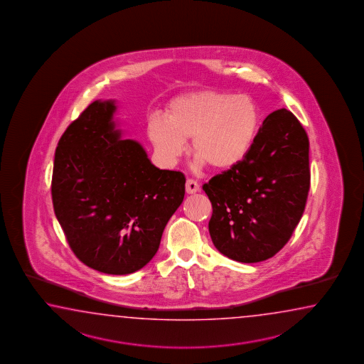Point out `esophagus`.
<instances>
[{"mask_svg": "<svg viewBox=\"0 0 364 364\" xmlns=\"http://www.w3.org/2000/svg\"><path fill=\"white\" fill-rule=\"evenodd\" d=\"M199 191V183L193 179H187L186 182V193H195Z\"/></svg>", "mask_w": 364, "mask_h": 364, "instance_id": "esophagus-1", "label": "esophagus"}]
</instances>
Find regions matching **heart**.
I'll list each match as a JSON object with an SVG mask.
<instances>
[{"label":"heart","mask_w":364,"mask_h":364,"mask_svg":"<svg viewBox=\"0 0 364 364\" xmlns=\"http://www.w3.org/2000/svg\"><path fill=\"white\" fill-rule=\"evenodd\" d=\"M259 122V109L247 96L203 90L174 97L164 118L149 119L147 134L166 163H176L191 138L190 152L199 165L226 171L246 157Z\"/></svg>","instance_id":"1"}]
</instances>
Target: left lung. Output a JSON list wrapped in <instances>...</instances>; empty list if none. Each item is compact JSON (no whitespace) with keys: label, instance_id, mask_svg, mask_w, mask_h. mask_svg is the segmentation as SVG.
Masks as SVG:
<instances>
[{"label":"left lung","instance_id":"obj_1","mask_svg":"<svg viewBox=\"0 0 364 364\" xmlns=\"http://www.w3.org/2000/svg\"><path fill=\"white\" fill-rule=\"evenodd\" d=\"M309 136L279 109L264 119L246 157L203 185L215 247L240 263L276 255L302 218L309 191Z\"/></svg>","mask_w":364,"mask_h":364}]
</instances>
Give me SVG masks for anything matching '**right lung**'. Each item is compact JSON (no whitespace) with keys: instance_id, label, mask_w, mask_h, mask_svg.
I'll return each mask as SVG.
<instances>
[{"instance_id":"right-lung-1","label":"right lung","mask_w":364,"mask_h":364,"mask_svg":"<svg viewBox=\"0 0 364 364\" xmlns=\"http://www.w3.org/2000/svg\"><path fill=\"white\" fill-rule=\"evenodd\" d=\"M113 100L93 101L62 134L52 200L77 259L95 271L129 274L155 256L185 198L183 173L156 168L138 141L121 139Z\"/></svg>"}]
</instances>
